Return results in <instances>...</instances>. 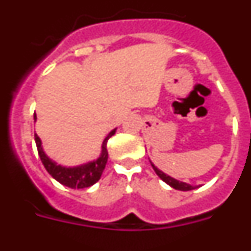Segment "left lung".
I'll return each instance as SVG.
<instances>
[{
	"label": "left lung",
	"mask_w": 251,
	"mask_h": 251,
	"mask_svg": "<svg viewBox=\"0 0 251 251\" xmlns=\"http://www.w3.org/2000/svg\"><path fill=\"white\" fill-rule=\"evenodd\" d=\"M151 165H152L154 172L158 175L159 178H161L162 181H165V182L167 183V185H170L171 187H174L175 190H179V191H191V190H195V188H197V186H192V185H190V183L181 182V181H178V179L168 176V175H166L165 172H162L161 170H158L156 166L153 165L152 162H151Z\"/></svg>",
	"instance_id": "obj_1"
}]
</instances>
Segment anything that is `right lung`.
Segmentation results:
<instances>
[{"mask_svg": "<svg viewBox=\"0 0 251 251\" xmlns=\"http://www.w3.org/2000/svg\"><path fill=\"white\" fill-rule=\"evenodd\" d=\"M34 119L36 121V114L34 115ZM117 129H113L112 132L105 137L101 145L100 156L94 161H90L88 163H84L75 167H64L61 165H57L51 158H49L48 154L44 152L43 146H41V139L37 134H35V142H36L37 152L41 158L44 167L46 168L49 174L56 179L57 182L70 188H85L90 187L95 182L100 179L101 174L105 168L106 161H108V151H106V143L108 139L113 136Z\"/></svg>", "mask_w": 251, "mask_h": 251, "instance_id": "obj_1", "label": "right lung"}]
</instances>
